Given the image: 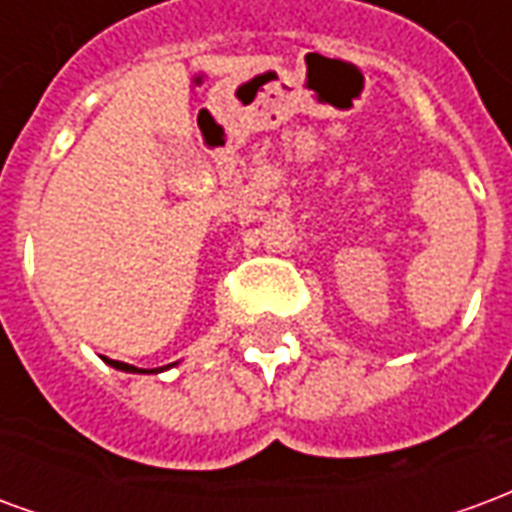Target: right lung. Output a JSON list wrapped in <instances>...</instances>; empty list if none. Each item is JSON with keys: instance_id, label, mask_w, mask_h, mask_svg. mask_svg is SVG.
I'll return each mask as SVG.
<instances>
[{"instance_id": "add662e5", "label": "right lung", "mask_w": 512, "mask_h": 512, "mask_svg": "<svg viewBox=\"0 0 512 512\" xmlns=\"http://www.w3.org/2000/svg\"><path fill=\"white\" fill-rule=\"evenodd\" d=\"M106 362H109V359H106ZM109 365L115 367V370H123V373H147V370H139V367H134V365H126V362H109ZM175 365H178V362H175ZM175 365L158 367L156 373H161V370H169V367H175ZM150 373H153V370H150Z\"/></svg>"}]
</instances>
